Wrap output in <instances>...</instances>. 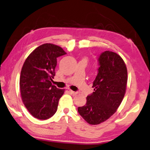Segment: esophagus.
Wrapping results in <instances>:
<instances>
[{"label": "esophagus", "instance_id": "1", "mask_svg": "<svg viewBox=\"0 0 150 150\" xmlns=\"http://www.w3.org/2000/svg\"><path fill=\"white\" fill-rule=\"evenodd\" d=\"M69 93L71 96H75L77 94V92L73 91H72V90H69Z\"/></svg>", "mask_w": 150, "mask_h": 150}]
</instances>
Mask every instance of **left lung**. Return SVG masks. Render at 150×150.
Here are the masks:
<instances>
[{"mask_svg": "<svg viewBox=\"0 0 150 150\" xmlns=\"http://www.w3.org/2000/svg\"><path fill=\"white\" fill-rule=\"evenodd\" d=\"M99 67L85 105L78 108L80 115L91 125L105 122L115 113L124 97L127 71L118 54L106 51L98 58Z\"/></svg>", "mask_w": 150, "mask_h": 150, "instance_id": "8db88e82", "label": "left lung"}]
</instances>
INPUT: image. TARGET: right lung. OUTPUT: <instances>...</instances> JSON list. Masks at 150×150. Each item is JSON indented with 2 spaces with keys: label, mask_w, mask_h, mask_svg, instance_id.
Segmentation results:
<instances>
[{
  "label": "right lung",
  "mask_w": 150,
  "mask_h": 150,
  "mask_svg": "<svg viewBox=\"0 0 150 150\" xmlns=\"http://www.w3.org/2000/svg\"><path fill=\"white\" fill-rule=\"evenodd\" d=\"M65 54L57 45L45 43L35 49L23 64L19 83L21 98L35 118L47 120L57 110L65 89H58L51 82L55 75L57 58Z\"/></svg>",
  "instance_id": "add662e5"
}]
</instances>
